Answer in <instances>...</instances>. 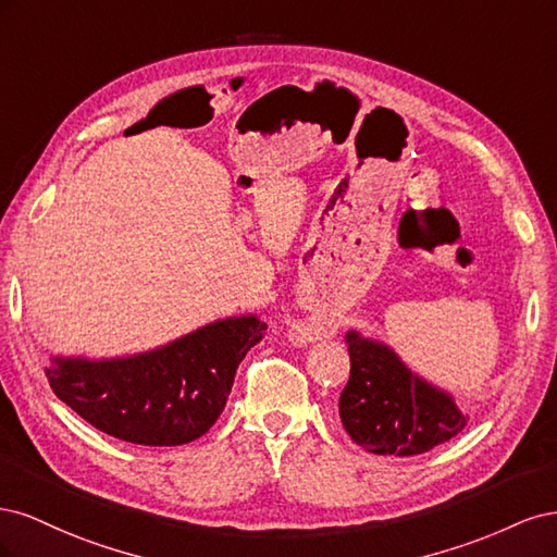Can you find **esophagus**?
<instances>
[{
	"label": "esophagus",
	"instance_id": "1",
	"mask_svg": "<svg viewBox=\"0 0 557 557\" xmlns=\"http://www.w3.org/2000/svg\"><path fill=\"white\" fill-rule=\"evenodd\" d=\"M327 334H330V327L325 323H318V320H305V323L293 325V339L297 344L323 339V336H327Z\"/></svg>",
	"mask_w": 557,
	"mask_h": 557
}]
</instances>
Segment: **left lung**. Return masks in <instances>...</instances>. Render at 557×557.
Wrapping results in <instances>:
<instances>
[{
  "label": "left lung",
  "instance_id": "8db88e82",
  "mask_svg": "<svg viewBox=\"0 0 557 557\" xmlns=\"http://www.w3.org/2000/svg\"><path fill=\"white\" fill-rule=\"evenodd\" d=\"M350 379L339 416L350 440L376 455H420L460 434L469 416L455 401L413 376L395 352L348 332Z\"/></svg>",
  "mask_w": 557,
  "mask_h": 557
}]
</instances>
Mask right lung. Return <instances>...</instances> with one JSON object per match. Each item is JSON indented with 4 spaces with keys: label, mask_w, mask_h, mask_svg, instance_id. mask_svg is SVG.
I'll list each match as a JSON object with an SVG mask.
<instances>
[{
    "label": "right lung",
    "mask_w": 557,
    "mask_h": 557,
    "mask_svg": "<svg viewBox=\"0 0 557 557\" xmlns=\"http://www.w3.org/2000/svg\"><path fill=\"white\" fill-rule=\"evenodd\" d=\"M264 327L256 315L218 320L144 356L102 362L55 358L46 376L66 407L115 440L188 444L223 413L237 367Z\"/></svg>",
    "instance_id": "right-lung-1"
}]
</instances>
